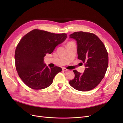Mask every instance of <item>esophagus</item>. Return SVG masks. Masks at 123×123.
<instances>
[{
    "label": "esophagus",
    "instance_id": "1",
    "mask_svg": "<svg viewBox=\"0 0 123 123\" xmlns=\"http://www.w3.org/2000/svg\"><path fill=\"white\" fill-rule=\"evenodd\" d=\"M62 70H63V71H66V72H67V71H69V70L67 69H66V68H62Z\"/></svg>",
    "mask_w": 123,
    "mask_h": 123
}]
</instances>
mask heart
Returning <instances> with one entry per match:
<instances>
[{
    "label": "heart",
    "mask_w": 123,
    "mask_h": 123,
    "mask_svg": "<svg viewBox=\"0 0 123 123\" xmlns=\"http://www.w3.org/2000/svg\"><path fill=\"white\" fill-rule=\"evenodd\" d=\"M73 43V42H69V43H67V44H69V43Z\"/></svg>",
    "instance_id": "heart-1"
}]
</instances>
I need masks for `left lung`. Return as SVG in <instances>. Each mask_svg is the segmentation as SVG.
<instances>
[{"mask_svg": "<svg viewBox=\"0 0 123 123\" xmlns=\"http://www.w3.org/2000/svg\"><path fill=\"white\" fill-rule=\"evenodd\" d=\"M69 37L76 41L78 58L86 67L83 73L73 70L75 77L69 84L77 90L90 91L97 86L105 75L108 66L107 51L102 41L93 33L75 32Z\"/></svg>", "mask_w": 123, "mask_h": 123, "instance_id": "8db88e82", "label": "left lung"}]
</instances>
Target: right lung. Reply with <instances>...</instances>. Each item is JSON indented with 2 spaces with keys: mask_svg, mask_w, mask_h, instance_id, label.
<instances>
[{
  "mask_svg": "<svg viewBox=\"0 0 123 123\" xmlns=\"http://www.w3.org/2000/svg\"><path fill=\"white\" fill-rule=\"evenodd\" d=\"M67 35L34 29L21 39L16 48V69L23 82L31 89L40 90L52 84L55 76L62 71L59 67L49 68L44 63L46 54L64 42Z\"/></svg>",
  "mask_w": 123,
  "mask_h": 123,
  "instance_id": "1",
  "label": "right lung"
}]
</instances>
